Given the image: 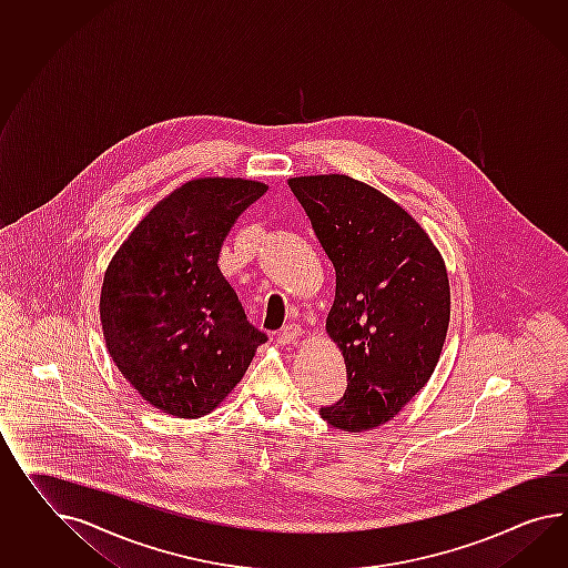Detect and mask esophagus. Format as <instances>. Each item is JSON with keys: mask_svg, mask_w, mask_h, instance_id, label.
<instances>
[{"mask_svg": "<svg viewBox=\"0 0 568 568\" xmlns=\"http://www.w3.org/2000/svg\"><path fill=\"white\" fill-rule=\"evenodd\" d=\"M301 334H303L301 325H296V323H288V325H284V327L280 329L276 342L280 346H288V344H292V342H294V339H296Z\"/></svg>", "mask_w": 568, "mask_h": 568, "instance_id": "esophagus-1", "label": "esophagus"}]
</instances>
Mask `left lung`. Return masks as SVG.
<instances>
[{
    "label": "left lung",
    "mask_w": 568,
    "mask_h": 568,
    "mask_svg": "<svg viewBox=\"0 0 568 568\" xmlns=\"http://www.w3.org/2000/svg\"><path fill=\"white\" fill-rule=\"evenodd\" d=\"M288 185L335 267L325 327L344 354L348 387L321 418L346 433L375 428L437 366L452 315L445 262L406 210L361 181L296 176Z\"/></svg>",
    "instance_id": "1"
}]
</instances>
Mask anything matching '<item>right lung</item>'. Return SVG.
<instances>
[{
	"mask_svg": "<svg viewBox=\"0 0 568 568\" xmlns=\"http://www.w3.org/2000/svg\"><path fill=\"white\" fill-rule=\"evenodd\" d=\"M265 191L247 179L190 181L152 207L106 267L109 354L146 402L176 418L219 406L267 342L219 267L234 220Z\"/></svg>",
	"mask_w": 568,
	"mask_h": 568,
	"instance_id": "add662e5",
	"label": "right lung"
}]
</instances>
